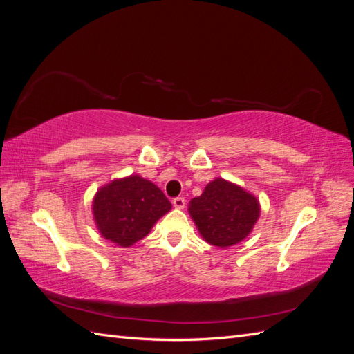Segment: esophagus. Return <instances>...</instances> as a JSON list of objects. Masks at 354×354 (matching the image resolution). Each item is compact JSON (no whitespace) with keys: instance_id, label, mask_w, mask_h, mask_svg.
Masks as SVG:
<instances>
[{"instance_id":"esophagus-1","label":"esophagus","mask_w":354,"mask_h":354,"mask_svg":"<svg viewBox=\"0 0 354 354\" xmlns=\"http://www.w3.org/2000/svg\"><path fill=\"white\" fill-rule=\"evenodd\" d=\"M185 203H186V201H185V198H174L173 199V205H174V208H177V209H183L185 208Z\"/></svg>"}]
</instances>
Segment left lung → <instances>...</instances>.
Instances as JSON below:
<instances>
[{
    "label": "left lung",
    "mask_w": 354,
    "mask_h": 354,
    "mask_svg": "<svg viewBox=\"0 0 354 354\" xmlns=\"http://www.w3.org/2000/svg\"><path fill=\"white\" fill-rule=\"evenodd\" d=\"M260 201L239 185L214 178L189 202V214L203 241L226 250L242 242L260 218Z\"/></svg>",
    "instance_id": "1"
}]
</instances>
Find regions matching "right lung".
<instances>
[{"label":"right lung","mask_w":354,"mask_h":354,"mask_svg":"<svg viewBox=\"0 0 354 354\" xmlns=\"http://www.w3.org/2000/svg\"><path fill=\"white\" fill-rule=\"evenodd\" d=\"M91 207L102 236L121 248H130L147 236L171 209V202L151 180L131 174L102 186Z\"/></svg>","instance_id":"obj_1"}]
</instances>
